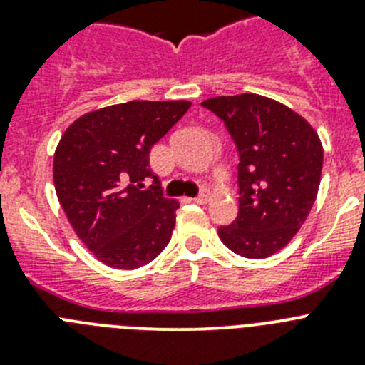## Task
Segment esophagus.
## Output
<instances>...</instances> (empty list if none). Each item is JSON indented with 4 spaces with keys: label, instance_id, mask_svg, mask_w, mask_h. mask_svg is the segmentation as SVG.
I'll list each match as a JSON object with an SVG mask.
<instances>
[{
    "label": "esophagus",
    "instance_id": "1",
    "mask_svg": "<svg viewBox=\"0 0 365 365\" xmlns=\"http://www.w3.org/2000/svg\"><path fill=\"white\" fill-rule=\"evenodd\" d=\"M208 201H210V193L208 192H201L197 197H193V202H197V205H205Z\"/></svg>",
    "mask_w": 365,
    "mask_h": 365
}]
</instances>
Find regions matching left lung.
Returning a JSON list of instances; mask_svg holds the SVG:
<instances>
[{"instance_id":"8db88e82","label":"left lung","mask_w":365,"mask_h":365,"mask_svg":"<svg viewBox=\"0 0 365 365\" xmlns=\"http://www.w3.org/2000/svg\"><path fill=\"white\" fill-rule=\"evenodd\" d=\"M202 108L217 115L240 155V212L219 237L232 252L263 259L298 234L320 186L324 150L298 113L267 96H215Z\"/></svg>"}]
</instances>
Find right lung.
Listing matches in <instances>:
<instances>
[{
	"instance_id": "right-lung-1",
	"label": "right lung",
	"mask_w": 365,
	"mask_h": 365,
	"mask_svg": "<svg viewBox=\"0 0 365 365\" xmlns=\"http://www.w3.org/2000/svg\"><path fill=\"white\" fill-rule=\"evenodd\" d=\"M188 100H131L82 115L54 153L58 201L98 261L133 270L164 250L179 202L166 199L150 170V151L190 109ZM146 176L154 185L143 190Z\"/></svg>"
}]
</instances>
